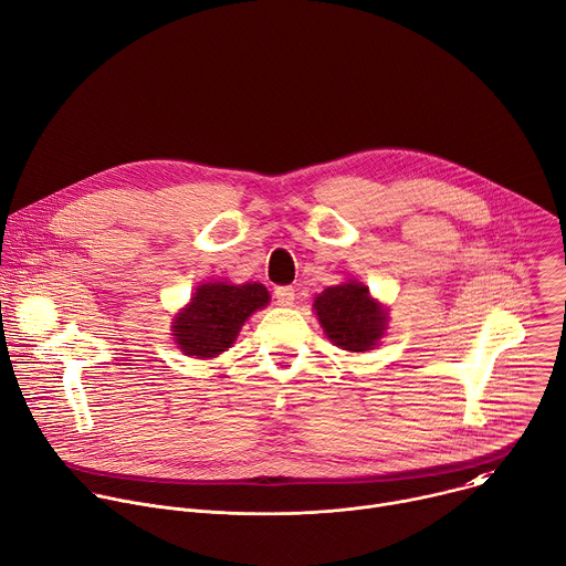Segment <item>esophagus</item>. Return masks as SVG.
<instances>
[{
	"mask_svg": "<svg viewBox=\"0 0 566 566\" xmlns=\"http://www.w3.org/2000/svg\"><path fill=\"white\" fill-rule=\"evenodd\" d=\"M295 297H297V293H295L293 286H277L275 289V302L280 306H291L295 302Z\"/></svg>",
	"mask_w": 566,
	"mask_h": 566,
	"instance_id": "1",
	"label": "esophagus"
}]
</instances>
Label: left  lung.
Wrapping results in <instances>:
<instances>
[{"label": "left lung", "instance_id": "8db88e82", "mask_svg": "<svg viewBox=\"0 0 566 566\" xmlns=\"http://www.w3.org/2000/svg\"><path fill=\"white\" fill-rule=\"evenodd\" d=\"M314 306L332 343L349 352L373 349L386 329V312L361 282L325 289Z\"/></svg>", "mask_w": 566, "mask_h": 566}]
</instances>
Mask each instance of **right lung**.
Here are the masks:
<instances>
[{
  "mask_svg": "<svg viewBox=\"0 0 566 566\" xmlns=\"http://www.w3.org/2000/svg\"><path fill=\"white\" fill-rule=\"evenodd\" d=\"M266 304L264 284H202L174 323L176 343L187 356H217L234 343L245 318Z\"/></svg>",
  "mask_w": 566,
  "mask_h": 566,
  "instance_id": "add662e5",
  "label": "right lung"
}]
</instances>
